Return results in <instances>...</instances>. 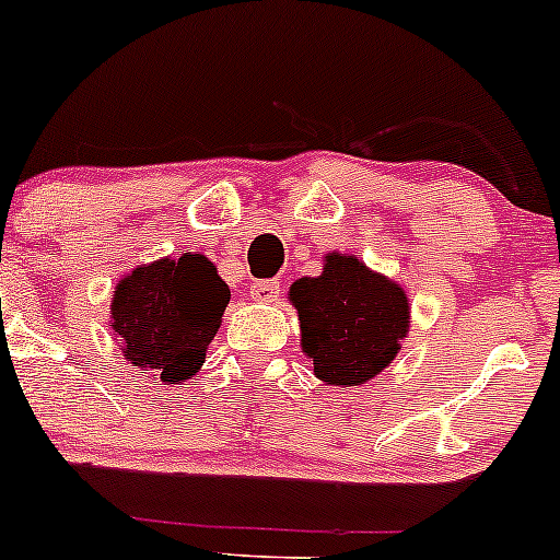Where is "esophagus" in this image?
<instances>
[{
	"mask_svg": "<svg viewBox=\"0 0 560 560\" xmlns=\"http://www.w3.org/2000/svg\"><path fill=\"white\" fill-rule=\"evenodd\" d=\"M252 300H257V303H273V300H279L281 294V284L276 279H266V281H255L252 284Z\"/></svg>",
	"mask_w": 560,
	"mask_h": 560,
	"instance_id": "obj_1",
	"label": "esophagus"
}]
</instances>
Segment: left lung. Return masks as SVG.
Listing matches in <instances>:
<instances>
[{
    "mask_svg": "<svg viewBox=\"0 0 560 560\" xmlns=\"http://www.w3.org/2000/svg\"><path fill=\"white\" fill-rule=\"evenodd\" d=\"M303 350L329 385H364L396 359L409 331V303L398 284L350 255H329L324 273L294 281Z\"/></svg>",
    "mask_w": 560,
    "mask_h": 560,
    "instance_id": "8db88e82",
    "label": "left lung"
}]
</instances>
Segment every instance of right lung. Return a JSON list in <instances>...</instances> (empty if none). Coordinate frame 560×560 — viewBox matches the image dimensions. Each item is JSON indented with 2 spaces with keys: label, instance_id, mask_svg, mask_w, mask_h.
<instances>
[{
  "label": "right lung",
  "instance_id": "1",
  "mask_svg": "<svg viewBox=\"0 0 560 560\" xmlns=\"http://www.w3.org/2000/svg\"><path fill=\"white\" fill-rule=\"evenodd\" d=\"M231 290L205 255L159 260L119 281L110 327L125 342L130 364L162 383H186L205 364Z\"/></svg>",
  "mask_w": 560,
  "mask_h": 560
}]
</instances>
